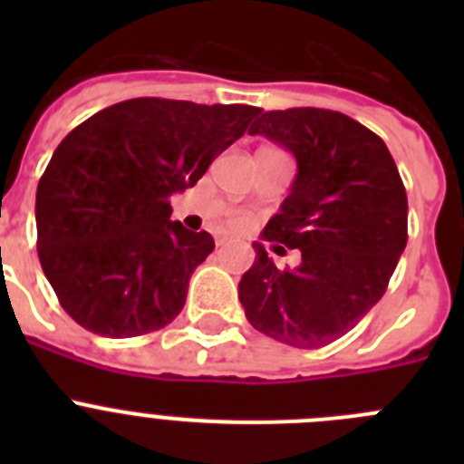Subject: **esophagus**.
I'll return each instance as SVG.
<instances>
[{"instance_id": "34e87169", "label": "esophagus", "mask_w": 464, "mask_h": 464, "mask_svg": "<svg viewBox=\"0 0 464 464\" xmlns=\"http://www.w3.org/2000/svg\"><path fill=\"white\" fill-rule=\"evenodd\" d=\"M225 244H227V237L216 235V246H225Z\"/></svg>"}]
</instances>
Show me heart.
Masks as SVG:
<instances>
[{"mask_svg":"<svg viewBox=\"0 0 464 464\" xmlns=\"http://www.w3.org/2000/svg\"><path fill=\"white\" fill-rule=\"evenodd\" d=\"M246 223H248V218H246L244 213H232V216H229V225H232V227H244Z\"/></svg>","mask_w":464,"mask_h":464,"instance_id":"1","label":"heart"}]
</instances>
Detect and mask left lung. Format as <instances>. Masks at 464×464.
Masks as SVG:
<instances>
[{
  "label": "left lung",
  "mask_w": 464,
  "mask_h": 464,
  "mask_svg": "<svg viewBox=\"0 0 464 464\" xmlns=\"http://www.w3.org/2000/svg\"><path fill=\"white\" fill-rule=\"evenodd\" d=\"M248 134L295 155L290 195L262 237L299 248L302 262L278 269L256 241L239 302L262 334L321 348L383 297L407 246V190L383 139L339 111H267Z\"/></svg>",
  "instance_id": "obj_1"
}]
</instances>
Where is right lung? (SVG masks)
Masks as SVG:
<instances>
[{
    "mask_svg": "<svg viewBox=\"0 0 464 464\" xmlns=\"http://www.w3.org/2000/svg\"><path fill=\"white\" fill-rule=\"evenodd\" d=\"M257 113L139 97L63 139L36 188V251L81 327L139 337L181 314L188 281L216 244L169 220V197L195 186Z\"/></svg>",
    "mask_w": 464,
    "mask_h": 464,
    "instance_id": "obj_1",
    "label": "right lung"
}]
</instances>
